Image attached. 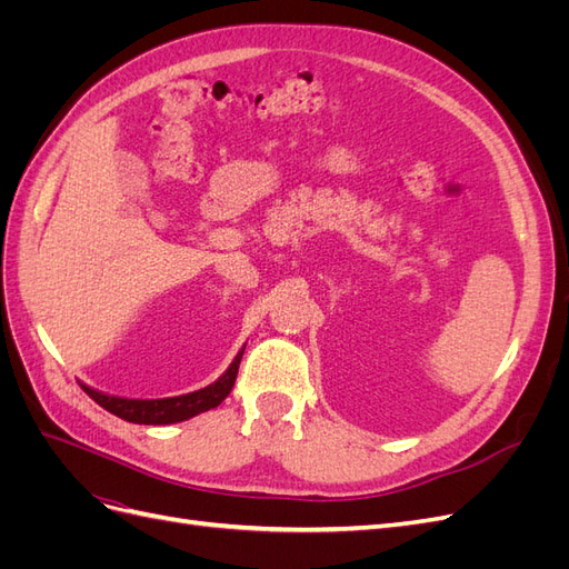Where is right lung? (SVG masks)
I'll return each instance as SVG.
<instances>
[{
	"instance_id": "1",
	"label": "right lung",
	"mask_w": 569,
	"mask_h": 569,
	"mask_svg": "<svg viewBox=\"0 0 569 569\" xmlns=\"http://www.w3.org/2000/svg\"><path fill=\"white\" fill-rule=\"evenodd\" d=\"M244 349L234 356L230 368L222 372L218 380L209 387H203L192 393L173 396V399H123V396H111L104 391H97L88 385H80L82 391L97 401L101 408L113 412L120 420H128L134 425H173L199 416V412L211 410L228 399V393L234 387L239 360H242Z\"/></svg>"
}]
</instances>
